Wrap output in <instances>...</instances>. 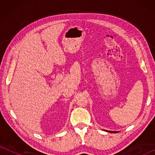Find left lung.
I'll return each mask as SVG.
<instances>
[{
	"instance_id": "obj_1",
	"label": "left lung",
	"mask_w": 155,
	"mask_h": 155,
	"mask_svg": "<svg viewBox=\"0 0 155 155\" xmlns=\"http://www.w3.org/2000/svg\"><path fill=\"white\" fill-rule=\"evenodd\" d=\"M105 131H107V132H109V133H116L117 131H112V130H104Z\"/></svg>"
}]
</instances>
